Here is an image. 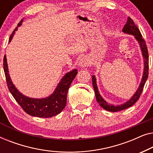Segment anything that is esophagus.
<instances>
[{"label": "esophagus", "instance_id": "1", "mask_svg": "<svg viewBox=\"0 0 153 153\" xmlns=\"http://www.w3.org/2000/svg\"><path fill=\"white\" fill-rule=\"evenodd\" d=\"M79 66L82 67V68H83V67H87L88 66L89 62L86 58H82L80 60H79Z\"/></svg>", "mask_w": 153, "mask_h": 153}]
</instances>
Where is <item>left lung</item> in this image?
Returning a JSON list of instances; mask_svg holds the SVG:
<instances>
[{"label":"left lung","mask_w":153,"mask_h":153,"mask_svg":"<svg viewBox=\"0 0 153 153\" xmlns=\"http://www.w3.org/2000/svg\"><path fill=\"white\" fill-rule=\"evenodd\" d=\"M123 31L125 33H128V34H131L134 35L135 38L137 39L138 42H139L140 47H141L142 53H143V56L144 58V72H143V78H142L141 82L140 83V85L139 88L136 92L134 95H133V97L131 98L130 100H129L128 102H127L126 103L124 104H122L120 106H114L111 105V104H108L106 101H104L103 98L101 97L100 94L98 91V88L97 86V83H96V79L95 76H92V80H93V85L94 88V90H95V97L96 100L100 106H102V108H104L105 110H107L108 111L111 112H116L119 111H122L124 109H126V108L130 107L134 104L136 102H137L138 100H139L140 96H141L142 91L143 90L144 85H145L146 81L147 80L148 76V69H149V62H148V49L147 46H146V42L144 39L142 38L141 33L140 32L139 29L138 28V27L134 24V22H133V20L131 19L130 17H128V19H127V22L126 24L125 25V26L123 27Z\"/></svg>","instance_id":"8db88e82"}]
</instances>
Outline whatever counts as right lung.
Returning <instances> with one entry per match:
<instances>
[{
    "instance_id": "1",
    "label": "right lung",
    "mask_w": 153,
    "mask_h": 153,
    "mask_svg": "<svg viewBox=\"0 0 153 153\" xmlns=\"http://www.w3.org/2000/svg\"><path fill=\"white\" fill-rule=\"evenodd\" d=\"M23 22V19L20 21L17 25V27L14 29L10 35L9 42L12 40L15 31L18 26H20ZM3 69L7 81L8 89L13 96L16 102L19 104L22 109L26 114L30 116L39 117V118H50V117L56 116L63 110L67 102V94L72 81L76 77L78 71L74 70L64 76L63 78L56 88L54 93L49 97L44 99H33L26 97L18 91L14 87L10 79L9 73H8L7 59L5 55L3 58Z\"/></svg>"
}]
</instances>
